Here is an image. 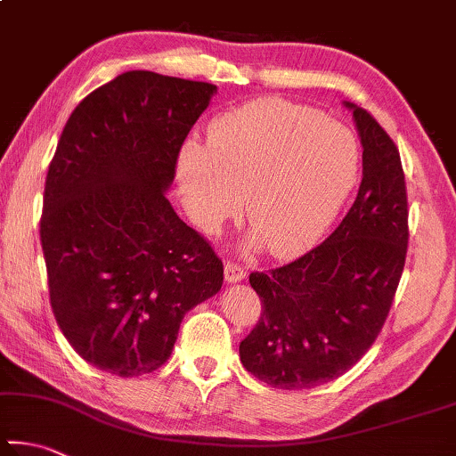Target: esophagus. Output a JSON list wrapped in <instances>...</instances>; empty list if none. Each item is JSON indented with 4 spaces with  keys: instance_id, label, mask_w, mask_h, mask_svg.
Wrapping results in <instances>:
<instances>
[{
    "instance_id": "1",
    "label": "esophagus",
    "mask_w": 456,
    "mask_h": 456,
    "mask_svg": "<svg viewBox=\"0 0 456 456\" xmlns=\"http://www.w3.org/2000/svg\"><path fill=\"white\" fill-rule=\"evenodd\" d=\"M245 279V271L239 267V265L227 261L225 263V281L227 283H239V281Z\"/></svg>"
}]
</instances>
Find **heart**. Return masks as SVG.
Masks as SVG:
<instances>
[{"mask_svg":"<svg viewBox=\"0 0 456 456\" xmlns=\"http://www.w3.org/2000/svg\"><path fill=\"white\" fill-rule=\"evenodd\" d=\"M359 139L341 121L279 97H263L213 123L207 145L177 155V191L189 217L217 233L243 205L245 247L293 256L319 241L357 181Z\"/></svg>","mask_w":456,"mask_h":456,"instance_id":"1","label":"heart"}]
</instances>
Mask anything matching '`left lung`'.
I'll return each instance as SVG.
<instances>
[{
    "mask_svg": "<svg viewBox=\"0 0 456 456\" xmlns=\"http://www.w3.org/2000/svg\"><path fill=\"white\" fill-rule=\"evenodd\" d=\"M362 145V179L349 213L307 255L251 273L261 319L239 345L243 367L277 388H313L341 377L391 309L409 243L399 149L362 107L343 102Z\"/></svg>",
    "mask_w": 456,
    "mask_h": 456,
    "instance_id": "obj_1",
    "label": "left lung"
}]
</instances>
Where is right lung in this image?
<instances>
[{"label": "right lung", "mask_w": 456, "mask_h": 456, "mask_svg": "<svg viewBox=\"0 0 456 456\" xmlns=\"http://www.w3.org/2000/svg\"><path fill=\"white\" fill-rule=\"evenodd\" d=\"M217 86L127 71L81 102L49 165L41 215L49 301L81 359L139 377L171 357L223 263L165 193Z\"/></svg>", "instance_id": "1"}]
</instances>
